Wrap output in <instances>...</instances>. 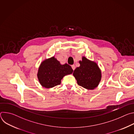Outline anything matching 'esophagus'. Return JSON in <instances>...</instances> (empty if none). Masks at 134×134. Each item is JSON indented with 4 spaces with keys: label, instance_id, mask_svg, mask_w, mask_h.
<instances>
[{
    "label": "esophagus",
    "instance_id": "34e87169",
    "mask_svg": "<svg viewBox=\"0 0 134 134\" xmlns=\"http://www.w3.org/2000/svg\"><path fill=\"white\" fill-rule=\"evenodd\" d=\"M71 68H72V70H75V65H71Z\"/></svg>",
    "mask_w": 134,
    "mask_h": 134
}]
</instances>
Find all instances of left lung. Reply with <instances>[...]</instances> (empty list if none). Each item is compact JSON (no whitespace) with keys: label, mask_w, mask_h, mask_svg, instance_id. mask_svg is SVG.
<instances>
[{"label":"left lung","mask_w":134,"mask_h":134,"mask_svg":"<svg viewBox=\"0 0 134 134\" xmlns=\"http://www.w3.org/2000/svg\"><path fill=\"white\" fill-rule=\"evenodd\" d=\"M80 66L73 72L79 85L87 90L96 88L101 79V72L97 63L83 57L80 61Z\"/></svg>","instance_id":"1"}]
</instances>
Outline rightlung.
I'll list each match as a JSON object with an SVG mask.
<instances>
[{"label":"right lung","instance_id":"right-lung-1","mask_svg":"<svg viewBox=\"0 0 134 134\" xmlns=\"http://www.w3.org/2000/svg\"><path fill=\"white\" fill-rule=\"evenodd\" d=\"M72 71L70 66L67 64L61 65L52 57L41 64L37 75L41 85L49 88L60 85L64 76L72 74Z\"/></svg>","mask_w":134,"mask_h":134}]
</instances>
